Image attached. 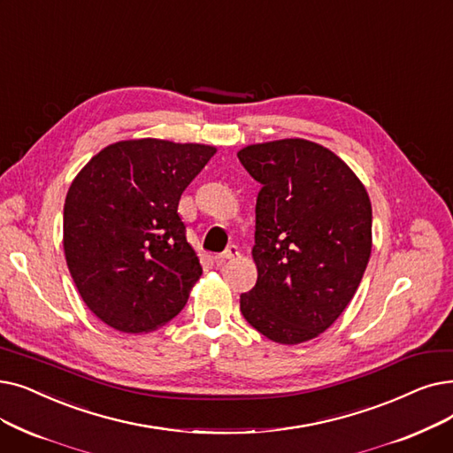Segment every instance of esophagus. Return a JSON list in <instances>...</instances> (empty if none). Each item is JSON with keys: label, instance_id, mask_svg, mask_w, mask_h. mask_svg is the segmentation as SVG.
Segmentation results:
<instances>
[{"label": "esophagus", "instance_id": "esophagus-1", "mask_svg": "<svg viewBox=\"0 0 453 453\" xmlns=\"http://www.w3.org/2000/svg\"><path fill=\"white\" fill-rule=\"evenodd\" d=\"M239 255V246H234V244H231V246H227V250L226 251H222V253H219L214 257V263L219 265V266H222V265H226L227 261H231V259H234Z\"/></svg>", "mask_w": 453, "mask_h": 453}]
</instances>
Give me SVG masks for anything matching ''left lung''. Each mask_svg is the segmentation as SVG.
<instances>
[{"mask_svg":"<svg viewBox=\"0 0 453 453\" xmlns=\"http://www.w3.org/2000/svg\"><path fill=\"white\" fill-rule=\"evenodd\" d=\"M237 155L261 183L251 251L259 275L241 294V312L273 342L311 341L341 317L363 280L372 250L368 194L335 153L303 139Z\"/></svg>","mask_w":453,"mask_h":453,"instance_id":"8db88e82","label":"left lung"}]
</instances>
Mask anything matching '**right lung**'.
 <instances>
[{"label":"right lung","mask_w":453,"mask_h":453,"mask_svg":"<svg viewBox=\"0 0 453 453\" xmlns=\"http://www.w3.org/2000/svg\"><path fill=\"white\" fill-rule=\"evenodd\" d=\"M212 146L157 139L102 150L65 202V255L87 307L124 333H148L185 307L202 275L178 212Z\"/></svg>","instance_id":"1"}]
</instances>
